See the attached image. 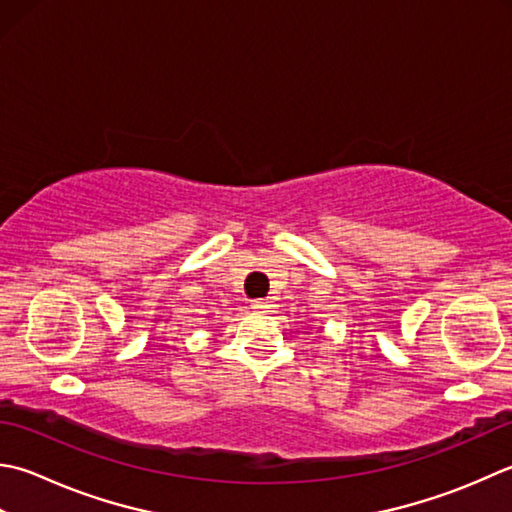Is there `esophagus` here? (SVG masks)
<instances>
[{
	"mask_svg": "<svg viewBox=\"0 0 512 512\" xmlns=\"http://www.w3.org/2000/svg\"><path fill=\"white\" fill-rule=\"evenodd\" d=\"M273 299H255L253 302V308L257 310V313H270V308H273Z\"/></svg>",
	"mask_w": 512,
	"mask_h": 512,
	"instance_id": "obj_1",
	"label": "esophagus"
}]
</instances>
